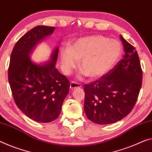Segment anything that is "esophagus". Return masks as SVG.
<instances>
[{"instance_id":"1","label":"esophagus","mask_w":152,"mask_h":152,"mask_svg":"<svg viewBox=\"0 0 152 152\" xmlns=\"http://www.w3.org/2000/svg\"><path fill=\"white\" fill-rule=\"evenodd\" d=\"M80 87H81L80 84L76 83L75 82H72L70 84V86H69V88H70L71 90H74V89L80 88Z\"/></svg>"}]
</instances>
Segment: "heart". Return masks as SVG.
I'll list each match as a JSON object with an SVG mask.
<instances>
[{
  "label": "heart",
  "mask_w": 152,
  "mask_h": 152,
  "mask_svg": "<svg viewBox=\"0 0 152 152\" xmlns=\"http://www.w3.org/2000/svg\"><path fill=\"white\" fill-rule=\"evenodd\" d=\"M123 51L120 41L102 35L79 38L70 47L62 48L60 58L65 72L75 68L78 60L83 74L95 80L102 78L114 68Z\"/></svg>",
  "instance_id": "obj_1"
}]
</instances>
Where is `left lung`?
<instances>
[{
  "mask_svg": "<svg viewBox=\"0 0 152 152\" xmlns=\"http://www.w3.org/2000/svg\"><path fill=\"white\" fill-rule=\"evenodd\" d=\"M125 53L112 70L84 86V110L94 123L108 124L126 117L133 108L142 85L140 61L133 46L120 35Z\"/></svg>",
  "mask_w": 152,
  "mask_h": 152,
  "instance_id": "1",
  "label": "left lung"
}]
</instances>
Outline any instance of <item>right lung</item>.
<instances>
[{"label": "right lung", "mask_w": 152, "mask_h": 152, "mask_svg": "<svg viewBox=\"0 0 152 152\" xmlns=\"http://www.w3.org/2000/svg\"><path fill=\"white\" fill-rule=\"evenodd\" d=\"M55 27L38 26L25 34L12 50L8 70L14 100L21 112L34 121L47 123L57 119L69 93V80L55 67L59 47L47 62L37 64L30 55L38 44L51 35Z\"/></svg>", "instance_id": "add662e5"}]
</instances>
